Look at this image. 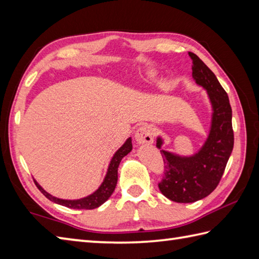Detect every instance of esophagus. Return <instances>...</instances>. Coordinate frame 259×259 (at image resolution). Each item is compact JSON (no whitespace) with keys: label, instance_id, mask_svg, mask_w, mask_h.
Returning <instances> with one entry per match:
<instances>
[{"label":"esophagus","instance_id":"34e87169","mask_svg":"<svg viewBox=\"0 0 259 259\" xmlns=\"http://www.w3.org/2000/svg\"><path fill=\"white\" fill-rule=\"evenodd\" d=\"M136 141L138 144H152L153 142V129L149 124H142L137 129L135 134Z\"/></svg>","mask_w":259,"mask_h":259}]
</instances>
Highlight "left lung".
<instances>
[{
  "label": "left lung",
  "mask_w": 259,
  "mask_h": 259,
  "mask_svg": "<svg viewBox=\"0 0 259 259\" xmlns=\"http://www.w3.org/2000/svg\"><path fill=\"white\" fill-rule=\"evenodd\" d=\"M189 57L192 59V78L207 90L213 113L210 134L195 156L181 158L160 150L164 170L158 187L163 196L176 202H194L210 195L223 177L234 148L233 113L227 92L195 53L189 52ZM161 144L158 138L159 149Z\"/></svg>",
  "instance_id": "obj_1"
}]
</instances>
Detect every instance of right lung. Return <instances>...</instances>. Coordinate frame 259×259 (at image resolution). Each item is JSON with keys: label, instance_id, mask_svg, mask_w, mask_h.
Returning a JSON list of instances; mask_svg holds the SVG:
<instances>
[{"label": "right lung", "instance_id": "right-lung-1", "mask_svg": "<svg viewBox=\"0 0 259 259\" xmlns=\"http://www.w3.org/2000/svg\"><path fill=\"white\" fill-rule=\"evenodd\" d=\"M131 149H133V144H131V138H129L124 142V145L114 153L112 160L109 164L106 178H104L100 188H99L96 192H93L92 195L88 196L85 198H82V199H78V200L59 199V198L52 197L50 194H48L45 189H42V187L38 185L36 181H34V183L38 188V190H40L42 194L48 198V199H50L53 202H57L59 205L73 208V209L98 208L99 206H101L104 201H107L109 199V197L111 196L112 192L114 191L115 185H117V181H118V167L120 164V161L124 156L128 155V153L131 151Z\"/></svg>", "mask_w": 259, "mask_h": 259}]
</instances>
